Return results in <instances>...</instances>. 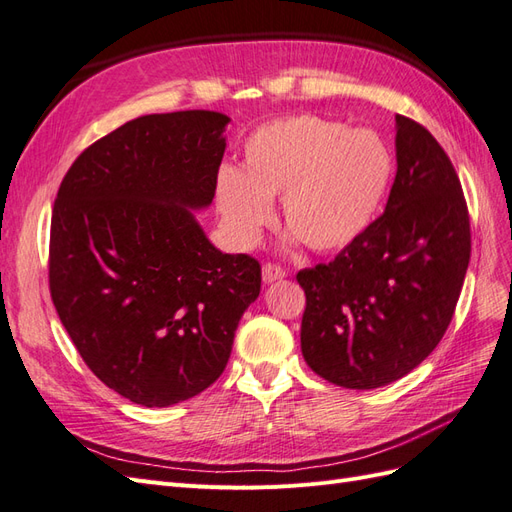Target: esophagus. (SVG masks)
Masks as SVG:
<instances>
[{
    "instance_id": "obj_1",
    "label": "esophagus",
    "mask_w": 512,
    "mask_h": 512,
    "mask_svg": "<svg viewBox=\"0 0 512 512\" xmlns=\"http://www.w3.org/2000/svg\"><path fill=\"white\" fill-rule=\"evenodd\" d=\"M261 277H264L266 283H277V281L285 279V270L277 264H266L264 268H261Z\"/></svg>"
}]
</instances>
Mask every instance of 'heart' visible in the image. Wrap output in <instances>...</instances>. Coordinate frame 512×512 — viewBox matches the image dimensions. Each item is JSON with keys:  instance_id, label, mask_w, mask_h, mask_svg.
<instances>
[{"instance_id": "obj_1", "label": "heart", "mask_w": 512, "mask_h": 512, "mask_svg": "<svg viewBox=\"0 0 512 512\" xmlns=\"http://www.w3.org/2000/svg\"><path fill=\"white\" fill-rule=\"evenodd\" d=\"M391 155L368 129L296 114L259 125L246 138L240 170L216 179V207L231 238L253 246L281 196L292 242L331 253L370 225L391 179Z\"/></svg>"}]
</instances>
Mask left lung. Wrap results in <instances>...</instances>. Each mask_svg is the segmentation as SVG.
<instances>
[{
  "label": "left lung",
  "instance_id": "left-lung-1",
  "mask_svg": "<svg viewBox=\"0 0 512 512\" xmlns=\"http://www.w3.org/2000/svg\"><path fill=\"white\" fill-rule=\"evenodd\" d=\"M396 179L383 216L331 264L296 274L309 368L346 389L385 387L437 348L471 253L467 203L441 144L396 114Z\"/></svg>",
  "mask_w": 512,
  "mask_h": 512
}]
</instances>
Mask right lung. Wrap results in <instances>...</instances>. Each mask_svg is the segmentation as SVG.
Here are the masks:
<instances>
[{"label": "right lung", "mask_w": 512, "mask_h": 512, "mask_svg": "<svg viewBox=\"0 0 512 512\" xmlns=\"http://www.w3.org/2000/svg\"><path fill=\"white\" fill-rule=\"evenodd\" d=\"M229 121L138 116L77 157L54 203L58 316L99 381L149 409L216 383L261 290L259 261L218 251L194 216L212 205Z\"/></svg>", "instance_id": "1"}]
</instances>
